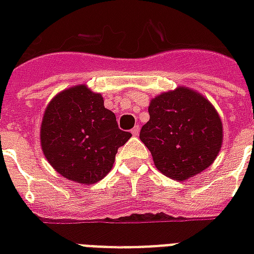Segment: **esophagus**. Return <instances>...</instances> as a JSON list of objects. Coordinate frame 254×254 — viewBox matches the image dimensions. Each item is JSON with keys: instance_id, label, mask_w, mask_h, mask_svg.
Returning <instances> with one entry per match:
<instances>
[{"instance_id": "esophagus-1", "label": "esophagus", "mask_w": 254, "mask_h": 254, "mask_svg": "<svg viewBox=\"0 0 254 254\" xmlns=\"http://www.w3.org/2000/svg\"><path fill=\"white\" fill-rule=\"evenodd\" d=\"M138 132H140V127H134L132 129V134H133V136H138Z\"/></svg>"}]
</instances>
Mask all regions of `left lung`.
I'll return each mask as SVG.
<instances>
[{
  "instance_id": "8db88e82",
  "label": "left lung",
  "mask_w": 254,
  "mask_h": 254,
  "mask_svg": "<svg viewBox=\"0 0 254 254\" xmlns=\"http://www.w3.org/2000/svg\"><path fill=\"white\" fill-rule=\"evenodd\" d=\"M148 113L140 138L162 174L185 181L212 165L222 148L223 125L202 95L178 87L151 100Z\"/></svg>"
}]
</instances>
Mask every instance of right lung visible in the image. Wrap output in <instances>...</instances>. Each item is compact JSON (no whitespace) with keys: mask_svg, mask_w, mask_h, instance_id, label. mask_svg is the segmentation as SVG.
Wrapping results in <instances>:
<instances>
[{"mask_svg":"<svg viewBox=\"0 0 254 254\" xmlns=\"http://www.w3.org/2000/svg\"><path fill=\"white\" fill-rule=\"evenodd\" d=\"M132 134L118 127L116 114L102 95L74 85L47 105L41 125V145L47 162L66 180L89 185L111 170L120 147Z\"/></svg>","mask_w":254,"mask_h":254,"instance_id":"add662e5","label":"right lung"}]
</instances>
